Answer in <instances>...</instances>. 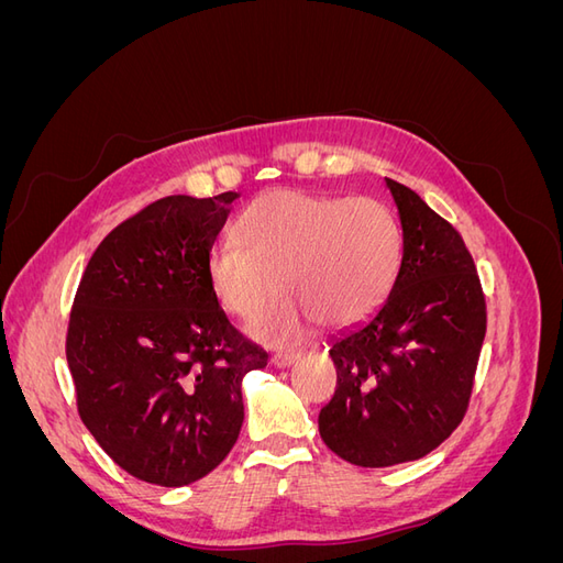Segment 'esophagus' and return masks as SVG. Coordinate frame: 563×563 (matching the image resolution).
<instances>
[{"instance_id":"1","label":"esophagus","mask_w":563,"mask_h":563,"mask_svg":"<svg viewBox=\"0 0 563 563\" xmlns=\"http://www.w3.org/2000/svg\"><path fill=\"white\" fill-rule=\"evenodd\" d=\"M298 356H300V352H291V350L275 352V354H272V364H275L277 368H286V366H291L298 360Z\"/></svg>"}]
</instances>
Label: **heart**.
Masks as SVG:
<instances>
[{"instance_id": "obj_1", "label": "heart", "mask_w": 563, "mask_h": 563, "mask_svg": "<svg viewBox=\"0 0 563 563\" xmlns=\"http://www.w3.org/2000/svg\"><path fill=\"white\" fill-rule=\"evenodd\" d=\"M236 240L209 255L213 291L244 321L282 291L291 296L296 302L255 323L269 340L296 335L308 319L327 329L366 319L387 298L401 261L397 216L376 197L272 190L242 211Z\"/></svg>"}]
</instances>
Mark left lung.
Wrapping results in <instances>:
<instances>
[{
	"label": "left lung",
	"mask_w": 563,
	"mask_h": 563,
	"mask_svg": "<svg viewBox=\"0 0 563 563\" xmlns=\"http://www.w3.org/2000/svg\"><path fill=\"white\" fill-rule=\"evenodd\" d=\"M401 263L380 310L331 340L338 371L319 434L360 467L411 463L463 422L486 335V296L460 232L389 180Z\"/></svg>",
	"instance_id": "1"
}]
</instances>
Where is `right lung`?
Wrapping results in <instances>:
<instances>
[{
	"mask_svg": "<svg viewBox=\"0 0 563 563\" xmlns=\"http://www.w3.org/2000/svg\"><path fill=\"white\" fill-rule=\"evenodd\" d=\"M236 197L152 201L98 244L77 286L65 356L79 418L147 484L187 486L223 463L244 422L242 378L267 366L209 277Z\"/></svg>",
	"mask_w": 563,
	"mask_h": 563,
	"instance_id": "add662e5",
	"label": "right lung"
}]
</instances>
